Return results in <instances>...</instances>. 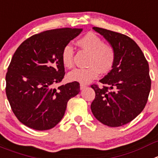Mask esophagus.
Instances as JSON below:
<instances>
[{"label": "esophagus", "mask_w": 158, "mask_h": 158, "mask_svg": "<svg viewBox=\"0 0 158 158\" xmlns=\"http://www.w3.org/2000/svg\"><path fill=\"white\" fill-rule=\"evenodd\" d=\"M86 87H87L86 85H84V84H81V85H80L81 90H83V89H85Z\"/></svg>", "instance_id": "1"}]
</instances>
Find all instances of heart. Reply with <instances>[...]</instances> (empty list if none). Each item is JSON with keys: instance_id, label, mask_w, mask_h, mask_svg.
Listing matches in <instances>:
<instances>
[{"instance_id": "heart-1", "label": "heart", "mask_w": 158, "mask_h": 158, "mask_svg": "<svg viewBox=\"0 0 158 158\" xmlns=\"http://www.w3.org/2000/svg\"><path fill=\"white\" fill-rule=\"evenodd\" d=\"M77 45L81 50L89 53L87 59L86 68H77L68 74L70 81L87 84L98 77L99 72L107 73L114 67L116 53L111 44L103 43V40L96 34L89 33L77 40ZM73 48L67 44L62 51L61 59L63 65L67 69L73 66Z\"/></svg>"}]
</instances>
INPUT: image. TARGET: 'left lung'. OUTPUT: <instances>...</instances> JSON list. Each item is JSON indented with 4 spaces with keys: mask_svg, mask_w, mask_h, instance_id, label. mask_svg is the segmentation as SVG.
<instances>
[{
    "mask_svg": "<svg viewBox=\"0 0 158 158\" xmlns=\"http://www.w3.org/2000/svg\"><path fill=\"white\" fill-rule=\"evenodd\" d=\"M114 47L115 63L99 81L102 88L92 85L95 98L91 110L99 121L109 127H119L135 119L143 110L151 88L149 64L138 44L117 32L93 27Z\"/></svg>",
    "mask_w": 158,
    "mask_h": 158,
    "instance_id": "8db88e82",
    "label": "left lung"
}]
</instances>
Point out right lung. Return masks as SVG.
Wrapping results in <instances>:
<instances>
[{
    "instance_id": "add662e5",
    "label": "right lung",
    "mask_w": 158,
    "mask_h": 158,
    "mask_svg": "<svg viewBox=\"0 0 158 158\" xmlns=\"http://www.w3.org/2000/svg\"><path fill=\"white\" fill-rule=\"evenodd\" d=\"M82 31L62 28L24 40L12 56L6 73V95L13 113L26 126L38 131L54 128L64 116L69 99L80 92L73 81L59 86L65 75L63 48Z\"/></svg>"
}]
</instances>
